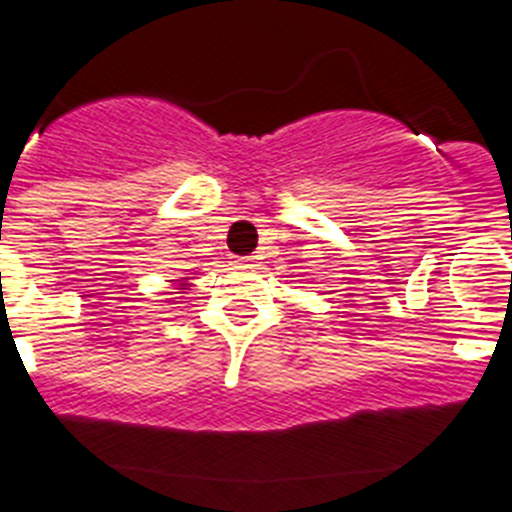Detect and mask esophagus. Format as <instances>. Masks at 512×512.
<instances>
[{"instance_id":"esophagus-1","label":"esophagus","mask_w":512,"mask_h":512,"mask_svg":"<svg viewBox=\"0 0 512 512\" xmlns=\"http://www.w3.org/2000/svg\"><path fill=\"white\" fill-rule=\"evenodd\" d=\"M236 265H239V268H252V257H239Z\"/></svg>"}]
</instances>
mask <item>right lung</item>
Listing matches in <instances>:
<instances>
[{"instance_id":"right-lung-1","label":"right lung","mask_w":512,"mask_h":512,"mask_svg":"<svg viewBox=\"0 0 512 512\" xmlns=\"http://www.w3.org/2000/svg\"><path fill=\"white\" fill-rule=\"evenodd\" d=\"M181 286H186V281H181Z\"/></svg>"}]
</instances>
